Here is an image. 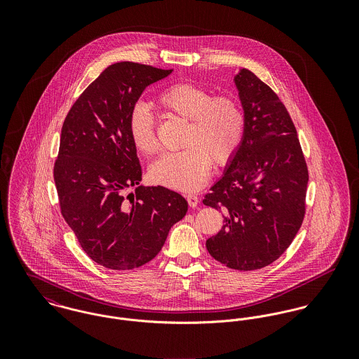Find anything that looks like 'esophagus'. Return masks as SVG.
Instances as JSON below:
<instances>
[{"instance_id":"1","label":"esophagus","mask_w":359,"mask_h":359,"mask_svg":"<svg viewBox=\"0 0 359 359\" xmlns=\"http://www.w3.org/2000/svg\"><path fill=\"white\" fill-rule=\"evenodd\" d=\"M185 198H187L188 205H191V207H196V205H199V198H198V195H195V194H188V195H185Z\"/></svg>"}]
</instances>
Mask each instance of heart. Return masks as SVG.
Masks as SVG:
<instances>
[{
  "label": "heart",
  "instance_id": "heart-1",
  "mask_svg": "<svg viewBox=\"0 0 359 359\" xmlns=\"http://www.w3.org/2000/svg\"><path fill=\"white\" fill-rule=\"evenodd\" d=\"M157 104L165 116L188 124L181 152L164 154L151 168L154 182L181 191L199 188L208 177L211 161L225 165L239 151L246 131V111L235 97L217 95L205 87L178 83L164 88ZM134 147L144 154L158 151L154 114L147 103L134 104L128 117Z\"/></svg>",
  "mask_w": 359,
  "mask_h": 359
}]
</instances>
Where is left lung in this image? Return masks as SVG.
Here are the masks:
<instances>
[{
    "instance_id": "obj_1",
    "label": "left lung",
    "mask_w": 359,
    "mask_h": 359,
    "mask_svg": "<svg viewBox=\"0 0 359 359\" xmlns=\"http://www.w3.org/2000/svg\"><path fill=\"white\" fill-rule=\"evenodd\" d=\"M246 131L203 205L225 212L208 253L232 269L253 271L282 256L306 215L308 167L296 127L279 97L248 69L235 76Z\"/></svg>"
}]
</instances>
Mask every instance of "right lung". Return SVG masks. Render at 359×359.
<instances>
[{"label":"right lung","mask_w":359,"mask_h":359,"mask_svg":"<svg viewBox=\"0 0 359 359\" xmlns=\"http://www.w3.org/2000/svg\"><path fill=\"white\" fill-rule=\"evenodd\" d=\"M172 70L118 62L106 67L69 110L53 180L60 212L91 259L138 268L157 256L187 201L164 187H140L142 170L128 117L144 90ZM136 194L125 196L128 187Z\"/></svg>","instance_id":"1"}]
</instances>
